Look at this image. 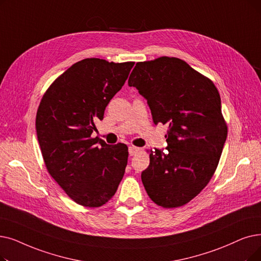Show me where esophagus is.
I'll return each instance as SVG.
<instances>
[{
	"mask_svg": "<svg viewBox=\"0 0 261 261\" xmlns=\"http://www.w3.org/2000/svg\"><path fill=\"white\" fill-rule=\"evenodd\" d=\"M138 151H140L139 147H135V146H130L129 147V154L130 155H134L135 153H138Z\"/></svg>",
	"mask_w": 261,
	"mask_h": 261,
	"instance_id": "34e87169",
	"label": "esophagus"
}]
</instances>
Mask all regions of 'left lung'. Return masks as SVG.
I'll use <instances>...</instances> for the list:
<instances>
[{
  "instance_id": "1",
  "label": "left lung",
  "mask_w": 261,
  "mask_h": 261,
  "mask_svg": "<svg viewBox=\"0 0 261 261\" xmlns=\"http://www.w3.org/2000/svg\"><path fill=\"white\" fill-rule=\"evenodd\" d=\"M128 84L147 100L153 122L168 127V152L150 150L142 172L147 194L163 208L184 206L208 185L227 138L219 90L185 61L167 56L137 63Z\"/></svg>"
}]
</instances>
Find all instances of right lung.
<instances>
[{"mask_svg":"<svg viewBox=\"0 0 261 261\" xmlns=\"http://www.w3.org/2000/svg\"><path fill=\"white\" fill-rule=\"evenodd\" d=\"M133 65L82 60L56 79L40 101L36 132L44 164L66 194L81 206H103L123 177L127 145H109L93 139L92 133Z\"/></svg>","mask_w":261,"mask_h":261,"instance_id":"right-lung-1","label":"right lung"}]
</instances>
